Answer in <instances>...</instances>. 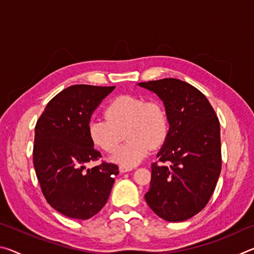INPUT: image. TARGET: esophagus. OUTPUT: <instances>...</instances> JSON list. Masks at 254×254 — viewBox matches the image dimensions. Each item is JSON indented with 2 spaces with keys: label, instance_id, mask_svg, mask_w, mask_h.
I'll return each mask as SVG.
<instances>
[{
  "label": "esophagus",
  "instance_id": "34e87169",
  "mask_svg": "<svg viewBox=\"0 0 254 254\" xmlns=\"http://www.w3.org/2000/svg\"><path fill=\"white\" fill-rule=\"evenodd\" d=\"M132 168L126 166H120V173H127V171H131Z\"/></svg>",
  "mask_w": 254,
  "mask_h": 254
}]
</instances>
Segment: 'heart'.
<instances>
[{"instance_id":"b5f03b06","label":"heart","mask_w":254,"mask_h":254,"mask_svg":"<svg viewBox=\"0 0 254 254\" xmlns=\"http://www.w3.org/2000/svg\"><path fill=\"white\" fill-rule=\"evenodd\" d=\"M105 118H93L87 126L88 136L94 145L107 153L114 152L122 140V132L128 141L113 156L121 166H136L150 150L165 142L168 134V117L158 101L121 95L112 100L105 109Z\"/></svg>"}]
</instances>
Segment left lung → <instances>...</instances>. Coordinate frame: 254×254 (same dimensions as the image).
I'll list each match as a JSON object with an SVG mask.
<instances>
[{
    "label": "left lung",
    "mask_w": 254,
    "mask_h": 254,
    "mask_svg": "<svg viewBox=\"0 0 254 254\" xmlns=\"http://www.w3.org/2000/svg\"><path fill=\"white\" fill-rule=\"evenodd\" d=\"M139 86L161 98L170 124L151 165L145 201L163 220L186 221L207 205L220 177V121L204 94L186 81L163 78Z\"/></svg>",
    "instance_id": "obj_1"
}]
</instances>
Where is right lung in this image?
Segmentation results:
<instances>
[{
  "mask_svg": "<svg viewBox=\"0 0 254 254\" xmlns=\"http://www.w3.org/2000/svg\"><path fill=\"white\" fill-rule=\"evenodd\" d=\"M115 86L72 85L47 104L34 128L33 166L46 200L70 218L88 220L106 204L119 167L102 161L87 126L94 110Z\"/></svg>",
  "mask_w": 254,
  "mask_h": 254,
  "instance_id": "obj_1",
  "label": "right lung"
}]
</instances>
